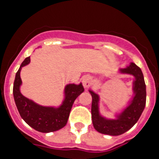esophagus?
Returning a JSON list of instances; mask_svg holds the SVG:
<instances>
[{"instance_id":"1","label":"esophagus","mask_w":159,"mask_h":159,"mask_svg":"<svg viewBox=\"0 0 159 159\" xmlns=\"http://www.w3.org/2000/svg\"><path fill=\"white\" fill-rule=\"evenodd\" d=\"M82 83H83L84 87L89 88L92 83H93V80L89 75H85L82 78Z\"/></svg>"}]
</instances>
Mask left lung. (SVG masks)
<instances>
[{
  "label": "left lung",
  "mask_w": 159,
  "mask_h": 159,
  "mask_svg": "<svg viewBox=\"0 0 159 159\" xmlns=\"http://www.w3.org/2000/svg\"><path fill=\"white\" fill-rule=\"evenodd\" d=\"M119 74H129L134 77L133 81V97L127 106L121 113L115 114V118H106L99 110L100 97L92 89L89 92L92 96L91 114L94 129L104 134L118 136L133 127L144 110L146 100V84L143 72L139 66L131 62L124 69L118 70Z\"/></svg>",
  "instance_id": "8db88e82"
}]
</instances>
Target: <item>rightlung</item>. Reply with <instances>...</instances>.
Returning <instances> with one entry per match:
<instances>
[{"mask_svg":"<svg viewBox=\"0 0 159 159\" xmlns=\"http://www.w3.org/2000/svg\"><path fill=\"white\" fill-rule=\"evenodd\" d=\"M30 62V57H26L16 72L13 83V98L16 108L22 119L30 126L41 133H49L61 129L66 125L70 110L75 99L84 92L81 82L78 85L68 84L65 86L64 100L58 107L44 106L27 98L20 93L22 84L20 70Z\"/></svg>","mask_w":159,"mask_h":159,"instance_id":"add662e5","label":"right lung"}]
</instances>
